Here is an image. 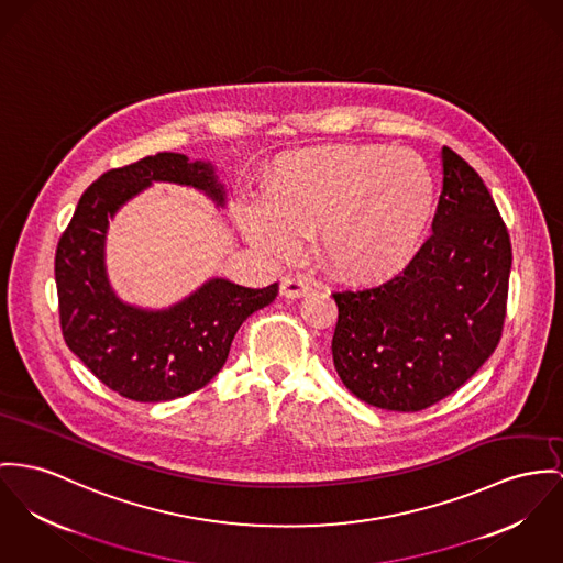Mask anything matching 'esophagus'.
Here are the masks:
<instances>
[{"instance_id":"obj_1","label":"esophagus","mask_w":563,"mask_h":563,"mask_svg":"<svg viewBox=\"0 0 563 563\" xmlns=\"http://www.w3.org/2000/svg\"><path fill=\"white\" fill-rule=\"evenodd\" d=\"M310 289H312V285L303 276H291L289 274V276H283V280H280V296L291 298V300L302 298Z\"/></svg>"}]
</instances>
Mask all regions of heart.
<instances>
[{"label":"heart","mask_w":563,"mask_h":563,"mask_svg":"<svg viewBox=\"0 0 563 563\" xmlns=\"http://www.w3.org/2000/svg\"><path fill=\"white\" fill-rule=\"evenodd\" d=\"M437 201L427 161L386 145H323L274 161L263 199L240 206L244 238L294 257L319 233L325 269L346 283H379L400 272L424 242Z\"/></svg>","instance_id":"heart-1"}]
</instances>
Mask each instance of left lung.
<instances>
[{
    "label": "left lung",
    "instance_id": "1",
    "mask_svg": "<svg viewBox=\"0 0 563 563\" xmlns=\"http://www.w3.org/2000/svg\"><path fill=\"white\" fill-rule=\"evenodd\" d=\"M433 235L388 283L334 294L332 357L346 389L388 411H420L461 388L501 339L510 235L482 177L441 150Z\"/></svg>",
    "mask_w": 563,
    "mask_h": 563
}]
</instances>
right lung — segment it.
Segmentation results:
<instances>
[{"label":"right lung","mask_w":563,"mask_h":563,"mask_svg":"<svg viewBox=\"0 0 563 563\" xmlns=\"http://www.w3.org/2000/svg\"><path fill=\"white\" fill-rule=\"evenodd\" d=\"M154 181L190 186L224 208L227 190L206 161L161 152L100 175L59 238L55 283L62 334L87 368L120 396L161 402L203 388L224 366L240 325L278 296V283L249 289L210 278L188 298L147 310L113 291L104 244L109 220Z\"/></svg>","instance_id":"right-lung-1"}]
</instances>
